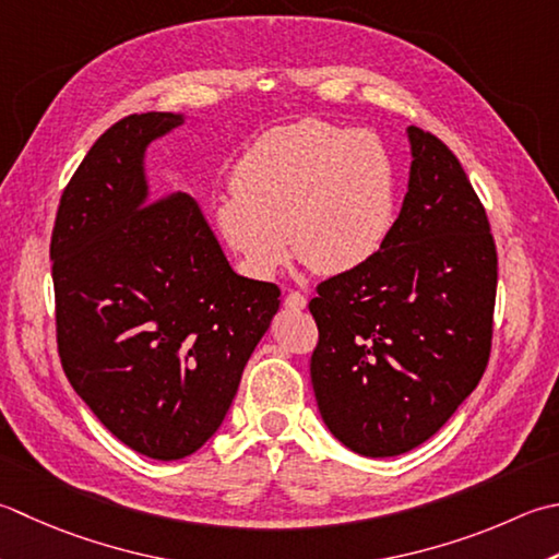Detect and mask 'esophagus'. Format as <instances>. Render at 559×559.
Instances as JSON below:
<instances>
[{"label":"esophagus","instance_id":"34e87169","mask_svg":"<svg viewBox=\"0 0 559 559\" xmlns=\"http://www.w3.org/2000/svg\"><path fill=\"white\" fill-rule=\"evenodd\" d=\"M305 305H308V298H305L302 293L290 290V293L286 295V308H290V310H302Z\"/></svg>","mask_w":559,"mask_h":559}]
</instances>
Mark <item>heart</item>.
Instances as JSON below:
<instances>
[{
    "label": "heart",
    "mask_w": 559,
    "mask_h": 559,
    "mask_svg": "<svg viewBox=\"0 0 559 559\" xmlns=\"http://www.w3.org/2000/svg\"><path fill=\"white\" fill-rule=\"evenodd\" d=\"M233 191L217 203L215 223L257 278L286 264V231L305 266L334 276L368 264L395 223L385 142L317 118L261 135L235 164Z\"/></svg>",
    "instance_id": "1"
}]
</instances>
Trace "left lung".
Masks as SVG:
<instances>
[{"instance_id": "obj_1", "label": "left lung", "mask_w": 559, "mask_h": 559, "mask_svg": "<svg viewBox=\"0 0 559 559\" xmlns=\"http://www.w3.org/2000/svg\"><path fill=\"white\" fill-rule=\"evenodd\" d=\"M400 217L368 264L317 286L310 376L330 431L390 457L429 441L483 380L491 352L497 245L483 201L443 142L409 126Z\"/></svg>"}]
</instances>
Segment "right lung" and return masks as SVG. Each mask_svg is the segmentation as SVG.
Here are the masks:
<instances>
[{
    "label": "right lung",
    "instance_id": "add662e5",
    "mask_svg": "<svg viewBox=\"0 0 559 559\" xmlns=\"http://www.w3.org/2000/svg\"><path fill=\"white\" fill-rule=\"evenodd\" d=\"M181 120L152 111L108 128L64 186L50 237L64 376L155 461L217 431L281 305L276 283L237 276L191 199L147 191L145 147Z\"/></svg>",
    "mask_w": 559,
    "mask_h": 559
}]
</instances>
